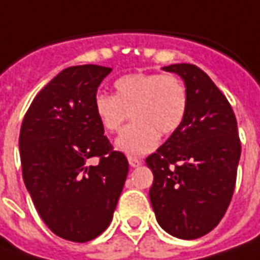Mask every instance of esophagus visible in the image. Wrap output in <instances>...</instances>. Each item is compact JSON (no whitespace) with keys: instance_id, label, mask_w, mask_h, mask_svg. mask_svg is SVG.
<instances>
[{"instance_id":"1","label":"esophagus","mask_w":260,"mask_h":260,"mask_svg":"<svg viewBox=\"0 0 260 260\" xmlns=\"http://www.w3.org/2000/svg\"><path fill=\"white\" fill-rule=\"evenodd\" d=\"M128 161H129L131 167H138V166H141V160L140 158H135V157H129L128 158Z\"/></svg>"}]
</instances>
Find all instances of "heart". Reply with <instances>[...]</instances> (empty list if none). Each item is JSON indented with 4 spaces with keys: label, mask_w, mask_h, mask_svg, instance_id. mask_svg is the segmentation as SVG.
Masks as SVG:
<instances>
[{
    "label": "heart",
    "mask_w": 260,
    "mask_h": 260,
    "mask_svg": "<svg viewBox=\"0 0 260 260\" xmlns=\"http://www.w3.org/2000/svg\"><path fill=\"white\" fill-rule=\"evenodd\" d=\"M113 87L115 94L94 96L93 110L108 132H118L131 113L134 122L115 142L116 150L123 154L144 155L152 151L160 142V134H173L186 118V85L173 75L128 74L119 77Z\"/></svg>",
    "instance_id": "heart-1"
}]
</instances>
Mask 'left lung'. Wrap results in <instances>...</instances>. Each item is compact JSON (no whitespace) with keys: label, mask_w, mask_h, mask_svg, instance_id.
<instances>
[{"label":"left lung","mask_w":260,"mask_h":260,"mask_svg":"<svg viewBox=\"0 0 260 260\" xmlns=\"http://www.w3.org/2000/svg\"><path fill=\"white\" fill-rule=\"evenodd\" d=\"M163 70L183 80L189 108L182 126L145 160L154 175L150 201L164 232L193 240L229 208L242 145L232 106L207 74L190 63Z\"/></svg>","instance_id":"obj_1"}]
</instances>
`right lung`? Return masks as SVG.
Instances as JSON below:
<instances>
[{
    "label": "right lung",
    "instance_id": "obj_1",
    "mask_svg": "<svg viewBox=\"0 0 260 260\" xmlns=\"http://www.w3.org/2000/svg\"><path fill=\"white\" fill-rule=\"evenodd\" d=\"M112 68H65L39 91L23 119L18 147L24 185L40 218L65 240L84 243L113 218L129 164L113 151L93 110ZM99 157L96 166L88 160Z\"/></svg>",
    "mask_w": 260,
    "mask_h": 260
}]
</instances>
